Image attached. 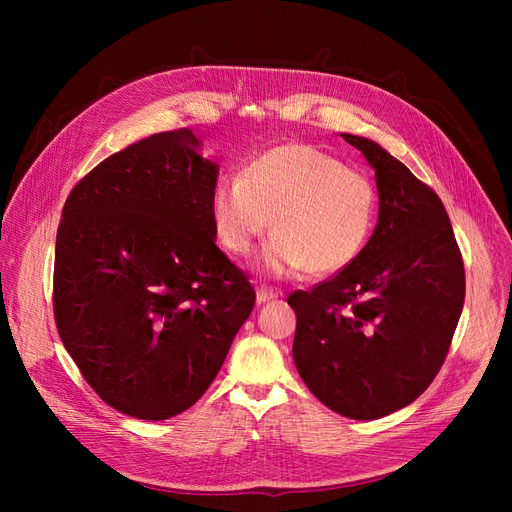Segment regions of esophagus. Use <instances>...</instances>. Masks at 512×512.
I'll return each mask as SVG.
<instances>
[{"label":"esophagus","instance_id":"1","mask_svg":"<svg viewBox=\"0 0 512 512\" xmlns=\"http://www.w3.org/2000/svg\"><path fill=\"white\" fill-rule=\"evenodd\" d=\"M275 297H280V292H275L273 288H267V286H258V290H256V301L258 303H267Z\"/></svg>","mask_w":512,"mask_h":512}]
</instances>
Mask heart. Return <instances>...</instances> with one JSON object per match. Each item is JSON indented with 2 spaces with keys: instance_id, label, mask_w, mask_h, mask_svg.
<instances>
[{
  "instance_id": "heart-1",
  "label": "heart",
  "mask_w": 512,
  "mask_h": 512,
  "mask_svg": "<svg viewBox=\"0 0 512 512\" xmlns=\"http://www.w3.org/2000/svg\"><path fill=\"white\" fill-rule=\"evenodd\" d=\"M378 213L374 181L312 145L275 147L226 177L211 196L213 226L230 254H252L271 228L265 267L344 271L367 245Z\"/></svg>"
}]
</instances>
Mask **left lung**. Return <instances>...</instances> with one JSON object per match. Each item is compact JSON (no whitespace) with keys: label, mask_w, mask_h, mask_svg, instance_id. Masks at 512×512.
I'll return each instance as SVG.
<instances>
[{"label":"left lung","mask_w":512,"mask_h":512,"mask_svg":"<svg viewBox=\"0 0 512 512\" xmlns=\"http://www.w3.org/2000/svg\"><path fill=\"white\" fill-rule=\"evenodd\" d=\"M376 170L380 213L350 267L294 290L292 356L333 412L371 421L438 376L466 299V271L440 196L378 143L342 134Z\"/></svg>","instance_id":"obj_1"}]
</instances>
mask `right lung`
Instances as JSON below:
<instances>
[{
    "label": "right lung",
    "instance_id": "obj_1",
    "mask_svg": "<svg viewBox=\"0 0 512 512\" xmlns=\"http://www.w3.org/2000/svg\"><path fill=\"white\" fill-rule=\"evenodd\" d=\"M190 128L113 153L74 185L57 230L61 342L104 404L164 421L205 395L256 301L215 245L218 164Z\"/></svg>",
    "mask_w": 512,
    "mask_h": 512
}]
</instances>
